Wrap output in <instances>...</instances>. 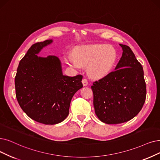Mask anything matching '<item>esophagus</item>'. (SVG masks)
Masks as SVG:
<instances>
[{"label": "esophagus", "instance_id": "1", "mask_svg": "<svg viewBox=\"0 0 160 160\" xmlns=\"http://www.w3.org/2000/svg\"><path fill=\"white\" fill-rule=\"evenodd\" d=\"M82 83L83 86H87L88 85V81L87 79H82Z\"/></svg>", "mask_w": 160, "mask_h": 160}]
</instances>
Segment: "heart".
<instances>
[{
	"mask_svg": "<svg viewBox=\"0 0 160 160\" xmlns=\"http://www.w3.org/2000/svg\"><path fill=\"white\" fill-rule=\"evenodd\" d=\"M117 54L113 47L106 44L81 47L76 50L75 56L68 54L66 61L75 69L87 65V72L92 78H102L109 73L116 63Z\"/></svg>",
	"mask_w": 160,
	"mask_h": 160,
	"instance_id": "1",
	"label": "heart"
}]
</instances>
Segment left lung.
Returning a JSON list of instances; mask_svg holds the SVG:
<instances>
[{"instance_id": "1", "label": "left lung", "mask_w": 160, "mask_h": 160, "mask_svg": "<svg viewBox=\"0 0 160 160\" xmlns=\"http://www.w3.org/2000/svg\"><path fill=\"white\" fill-rule=\"evenodd\" d=\"M122 56L113 72L93 82V105L98 119L119 124L135 117L146 96L142 66L129 47L119 44Z\"/></svg>"}]
</instances>
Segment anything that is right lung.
I'll return each instance as SVG.
<instances>
[{"label":"right lung","mask_w":160,"mask_h":160,"mask_svg":"<svg viewBox=\"0 0 160 160\" xmlns=\"http://www.w3.org/2000/svg\"><path fill=\"white\" fill-rule=\"evenodd\" d=\"M52 42L49 39L33 44L19 63L15 77L19 105L31 119L45 125L59 123L68 117L72 97L82 87L81 75H63L58 57L37 55Z\"/></svg>","instance_id":"obj_1"}]
</instances>
